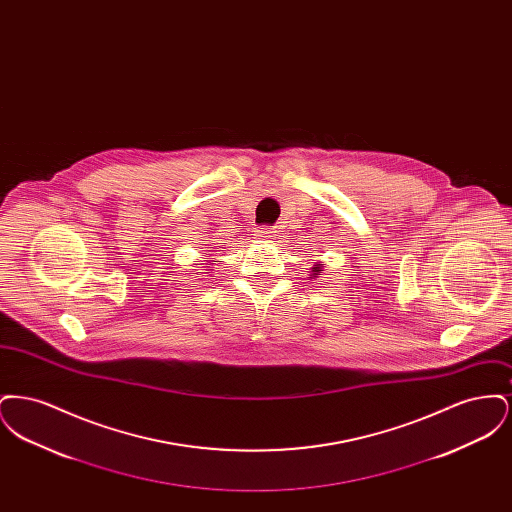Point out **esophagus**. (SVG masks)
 Here are the masks:
<instances>
[{"label":"esophagus","mask_w":512,"mask_h":512,"mask_svg":"<svg viewBox=\"0 0 512 512\" xmlns=\"http://www.w3.org/2000/svg\"><path fill=\"white\" fill-rule=\"evenodd\" d=\"M257 236L261 238V240H274L276 238V230L274 228H261V230H257Z\"/></svg>","instance_id":"1"}]
</instances>
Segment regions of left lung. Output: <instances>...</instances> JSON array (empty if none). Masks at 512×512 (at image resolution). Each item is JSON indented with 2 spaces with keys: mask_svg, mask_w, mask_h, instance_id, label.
Wrapping results in <instances>:
<instances>
[{
  "mask_svg": "<svg viewBox=\"0 0 512 512\" xmlns=\"http://www.w3.org/2000/svg\"><path fill=\"white\" fill-rule=\"evenodd\" d=\"M318 268H320V267H318V265H315V270H313V272H315V274H317Z\"/></svg>",
  "mask_w": 512,
  "mask_h": 512,
  "instance_id": "left-lung-1",
  "label": "left lung"
}]
</instances>
